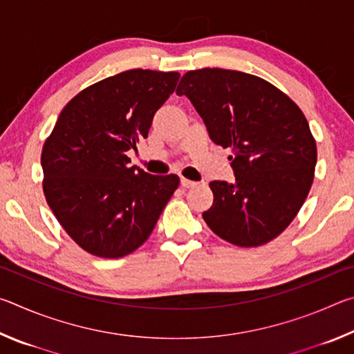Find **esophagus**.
<instances>
[{"mask_svg": "<svg viewBox=\"0 0 354 354\" xmlns=\"http://www.w3.org/2000/svg\"><path fill=\"white\" fill-rule=\"evenodd\" d=\"M181 185L184 189H190V187H195L196 183L195 181H190V179H185V178H181Z\"/></svg>", "mask_w": 354, "mask_h": 354, "instance_id": "esophagus-1", "label": "esophagus"}]
</instances>
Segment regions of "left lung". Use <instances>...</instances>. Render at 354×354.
<instances>
[{
	"label": "left lung",
	"instance_id": "8db88e82",
	"mask_svg": "<svg viewBox=\"0 0 354 354\" xmlns=\"http://www.w3.org/2000/svg\"><path fill=\"white\" fill-rule=\"evenodd\" d=\"M206 124L209 137L231 148L236 181L209 183L207 226L237 247H259L295 218L314 181L317 147L299 107L270 82L236 70L187 71L176 88Z\"/></svg>",
	"mask_w": 354,
	"mask_h": 354
}]
</instances>
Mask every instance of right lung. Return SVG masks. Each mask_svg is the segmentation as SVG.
Returning a JSON list of instances; mask_svg holds the SVG:
<instances>
[{"label": "right lung", "instance_id": "right-lung-1", "mask_svg": "<svg viewBox=\"0 0 354 354\" xmlns=\"http://www.w3.org/2000/svg\"><path fill=\"white\" fill-rule=\"evenodd\" d=\"M176 71L134 68L84 88L64 107L41 149L48 206L87 253L115 259L147 241L178 189L127 151L147 139L156 111L175 92Z\"/></svg>", "mask_w": 354, "mask_h": 354}]
</instances>
